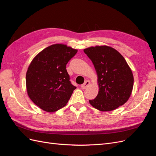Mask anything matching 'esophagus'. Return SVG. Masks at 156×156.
<instances>
[{"label":"esophagus","mask_w":156,"mask_h":156,"mask_svg":"<svg viewBox=\"0 0 156 156\" xmlns=\"http://www.w3.org/2000/svg\"><path fill=\"white\" fill-rule=\"evenodd\" d=\"M90 82L89 81H86L84 83V84H83L81 85V88L82 89L87 88L90 85Z\"/></svg>","instance_id":"esophagus-1"}]
</instances>
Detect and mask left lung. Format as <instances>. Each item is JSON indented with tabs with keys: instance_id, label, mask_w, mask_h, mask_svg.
<instances>
[{
	"instance_id": "obj_1",
	"label": "left lung",
	"mask_w": 156,
	"mask_h": 156,
	"mask_svg": "<svg viewBox=\"0 0 156 156\" xmlns=\"http://www.w3.org/2000/svg\"><path fill=\"white\" fill-rule=\"evenodd\" d=\"M92 60L98 75L99 92L92 107L101 111H111L128 100L133 87V75L125 58L109 46L90 47L84 49Z\"/></svg>"
}]
</instances>
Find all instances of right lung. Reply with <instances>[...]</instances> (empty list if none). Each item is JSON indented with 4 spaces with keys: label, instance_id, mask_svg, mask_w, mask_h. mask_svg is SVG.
Returning a JSON list of instances; mask_svg holds the SVG:
<instances>
[{
    "label": "right lung",
    "instance_id": "add662e5",
    "mask_svg": "<svg viewBox=\"0 0 156 156\" xmlns=\"http://www.w3.org/2000/svg\"><path fill=\"white\" fill-rule=\"evenodd\" d=\"M77 53L64 44L46 48L32 60L26 74L27 94L42 110L53 112L67 104L74 90L66 69Z\"/></svg>",
    "mask_w": 156,
    "mask_h": 156
}]
</instances>
